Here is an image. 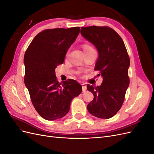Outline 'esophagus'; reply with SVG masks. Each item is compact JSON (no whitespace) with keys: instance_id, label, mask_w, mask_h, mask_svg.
Wrapping results in <instances>:
<instances>
[{"instance_id":"obj_1","label":"esophagus","mask_w":154,"mask_h":154,"mask_svg":"<svg viewBox=\"0 0 154 154\" xmlns=\"http://www.w3.org/2000/svg\"><path fill=\"white\" fill-rule=\"evenodd\" d=\"M82 86L83 92H85L86 90H87V85H85V83H82Z\"/></svg>"}]
</instances>
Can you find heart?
I'll use <instances>...</instances> for the list:
<instances>
[{
  "instance_id": "obj_1",
  "label": "heart",
  "mask_w": 154,
  "mask_h": 154,
  "mask_svg": "<svg viewBox=\"0 0 154 154\" xmlns=\"http://www.w3.org/2000/svg\"><path fill=\"white\" fill-rule=\"evenodd\" d=\"M83 51H86V50H89V49H92L93 48L91 47L90 45L88 44H84L83 45Z\"/></svg>"
}]
</instances>
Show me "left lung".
<instances>
[{
    "mask_svg": "<svg viewBox=\"0 0 154 154\" xmlns=\"http://www.w3.org/2000/svg\"><path fill=\"white\" fill-rule=\"evenodd\" d=\"M80 32L98 51L94 70L100 71L97 76L103 77L101 85H87V90L94 95L87 108L95 117L109 119L121 109L129 86L127 51L121 36L110 27H82Z\"/></svg>",
    "mask_w": 154,
    "mask_h": 154,
    "instance_id": "obj_1",
    "label": "left lung"
}]
</instances>
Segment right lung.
<instances>
[{"label": "right lung", "instance_id": "right-lung-1", "mask_svg": "<svg viewBox=\"0 0 154 154\" xmlns=\"http://www.w3.org/2000/svg\"><path fill=\"white\" fill-rule=\"evenodd\" d=\"M80 29L74 27L44 30L35 37L25 53V85L35 110L46 120L66 116L72 99L82 92V87L76 81L59 83L55 74V69L63 63Z\"/></svg>", "mask_w": 154, "mask_h": 154}]
</instances>
